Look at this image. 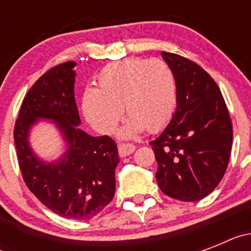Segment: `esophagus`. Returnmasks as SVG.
<instances>
[{
  "label": "esophagus",
  "mask_w": 251,
  "mask_h": 251,
  "mask_svg": "<svg viewBox=\"0 0 251 251\" xmlns=\"http://www.w3.org/2000/svg\"><path fill=\"white\" fill-rule=\"evenodd\" d=\"M136 151V146L130 143H122L118 146V153L121 157H127Z\"/></svg>",
  "instance_id": "1"
}]
</instances>
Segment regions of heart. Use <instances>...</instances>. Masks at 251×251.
<instances>
[{"mask_svg": "<svg viewBox=\"0 0 251 251\" xmlns=\"http://www.w3.org/2000/svg\"><path fill=\"white\" fill-rule=\"evenodd\" d=\"M98 89L86 88L83 110L93 127L101 133L114 129L122 108L129 117L122 137L162 129L171 121L177 104L174 70L161 59L129 57L104 66L97 77Z\"/></svg>", "mask_w": 251, "mask_h": 251, "instance_id": "heart-1", "label": "heart"}]
</instances>
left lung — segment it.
I'll use <instances>...</instances> for the list:
<instances>
[{
	"label": "left lung",
	"instance_id": "left-lung-1",
	"mask_svg": "<svg viewBox=\"0 0 251 251\" xmlns=\"http://www.w3.org/2000/svg\"><path fill=\"white\" fill-rule=\"evenodd\" d=\"M177 81V108L167 127L151 142L163 194L199 201L211 194L229 165L232 124L220 89L191 60L162 51Z\"/></svg>",
	"mask_w": 251,
	"mask_h": 251
}]
</instances>
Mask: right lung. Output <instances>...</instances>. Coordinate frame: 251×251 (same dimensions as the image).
Returning a JSON list of instances; mask_svg holds the SVG:
<instances>
[{"instance_id": "right-lung-1", "label": "right lung", "mask_w": 251, "mask_h": 251, "mask_svg": "<svg viewBox=\"0 0 251 251\" xmlns=\"http://www.w3.org/2000/svg\"><path fill=\"white\" fill-rule=\"evenodd\" d=\"M76 64L66 61L46 72L22 100L13 138L26 186L49 210L66 219L88 220L112 201L118 148L110 137H93L80 128L74 98ZM50 119L63 134L67 151L55 162L33 153L28 142L32 125Z\"/></svg>"}]
</instances>
